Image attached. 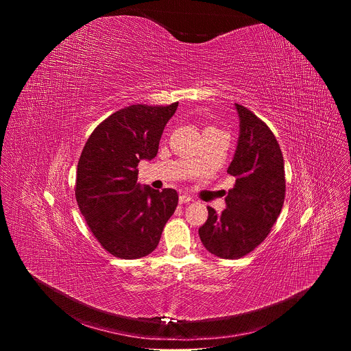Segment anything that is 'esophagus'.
Segmentation results:
<instances>
[{"mask_svg": "<svg viewBox=\"0 0 351 351\" xmlns=\"http://www.w3.org/2000/svg\"><path fill=\"white\" fill-rule=\"evenodd\" d=\"M193 202V198L190 197V195H187V194H182L180 197H179V203L180 204H189V203H191Z\"/></svg>", "mask_w": 351, "mask_h": 351, "instance_id": "34e87169", "label": "esophagus"}]
</instances>
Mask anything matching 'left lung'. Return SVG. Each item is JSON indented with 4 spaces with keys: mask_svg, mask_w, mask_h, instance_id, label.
Here are the masks:
<instances>
[{
    "mask_svg": "<svg viewBox=\"0 0 351 351\" xmlns=\"http://www.w3.org/2000/svg\"><path fill=\"white\" fill-rule=\"evenodd\" d=\"M240 134L228 173L234 186L225 198L221 215L208 207V218L198 229L208 252L237 260L260 245L269 234L285 202V162L279 143L254 112L236 104Z\"/></svg>",
    "mask_w": 351,
    "mask_h": 351,
    "instance_id": "obj_1",
    "label": "left lung"
}]
</instances>
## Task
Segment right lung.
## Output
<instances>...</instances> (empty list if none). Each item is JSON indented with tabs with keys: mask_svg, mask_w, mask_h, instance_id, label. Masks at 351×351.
<instances>
[{
	"mask_svg": "<svg viewBox=\"0 0 351 351\" xmlns=\"http://www.w3.org/2000/svg\"><path fill=\"white\" fill-rule=\"evenodd\" d=\"M178 104L125 107L99 123L83 147L76 202L93 236L114 257L134 260L153 253L176 210V190L141 189L137 165L157 156Z\"/></svg>",
	"mask_w": 351,
	"mask_h": 351,
	"instance_id": "add662e5",
	"label": "right lung"
}]
</instances>
